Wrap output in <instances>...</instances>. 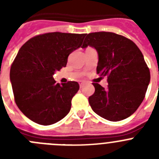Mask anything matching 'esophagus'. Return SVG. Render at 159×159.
<instances>
[{"label":"esophagus","instance_id":"esophagus-1","mask_svg":"<svg viewBox=\"0 0 159 159\" xmlns=\"http://www.w3.org/2000/svg\"><path fill=\"white\" fill-rule=\"evenodd\" d=\"M84 81H80V88H82L83 87H84Z\"/></svg>","mask_w":159,"mask_h":159}]
</instances>
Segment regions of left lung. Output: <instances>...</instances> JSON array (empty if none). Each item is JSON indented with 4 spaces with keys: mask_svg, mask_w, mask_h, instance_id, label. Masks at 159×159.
Listing matches in <instances>:
<instances>
[{
    "mask_svg": "<svg viewBox=\"0 0 159 159\" xmlns=\"http://www.w3.org/2000/svg\"><path fill=\"white\" fill-rule=\"evenodd\" d=\"M92 47L98 52L97 74L107 76V88L93 83L95 93L89 97L94 112L110 121L127 119L144 99L151 80L143 53L132 40L114 32L87 35L83 48Z\"/></svg>",
    "mask_w": 159,
    "mask_h": 159,
    "instance_id": "8db88e82",
    "label": "left lung"
}]
</instances>
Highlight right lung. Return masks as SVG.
<instances>
[{
    "label": "right lung",
    "instance_id": "right-lung-1",
    "mask_svg": "<svg viewBox=\"0 0 159 159\" xmlns=\"http://www.w3.org/2000/svg\"><path fill=\"white\" fill-rule=\"evenodd\" d=\"M86 34L48 32L31 38L20 48L10 68L15 102L26 117L51 125L69 113L80 85L57 84L56 71L66 67L67 57L82 45Z\"/></svg>",
    "mask_w": 159,
    "mask_h": 159
}]
</instances>
